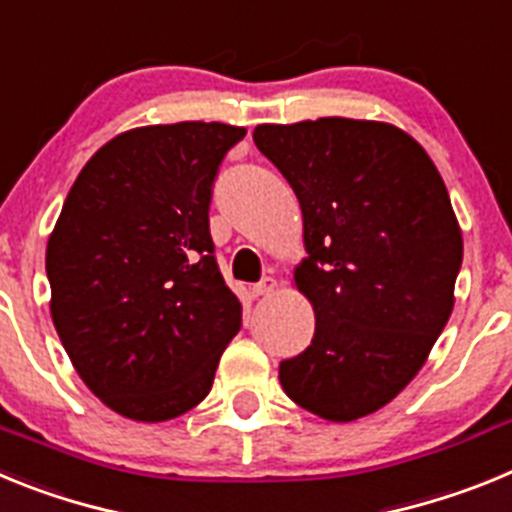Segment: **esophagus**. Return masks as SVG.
Segmentation results:
<instances>
[{"label": "esophagus", "instance_id": "1", "mask_svg": "<svg viewBox=\"0 0 512 512\" xmlns=\"http://www.w3.org/2000/svg\"><path fill=\"white\" fill-rule=\"evenodd\" d=\"M274 289H277V279H274V277H264L259 284H253L251 295L253 297H266V295H271Z\"/></svg>", "mask_w": 512, "mask_h": 512}]
</instances>
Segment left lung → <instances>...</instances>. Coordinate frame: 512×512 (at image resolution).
Returning <instances> with one entry per match:
<instances>
[{"label": "left lung", "instance_id": "8db88e82", "mask_svg": "<svg viewBox=\"0 0 512 512\" xmlns=\"http://www.w3.org/2000/svg\"><path fill=\"white\" fill-rule=\"evenodd\" d=\"M253 143L302 210L292 284L315 336L279 364L289 400L351 423L395 400L454 310L464 241L431 156L397 125L318 117L256 125Z\"/></svg>", "mask_w": 512, "mask_h": 512}]
</instances>
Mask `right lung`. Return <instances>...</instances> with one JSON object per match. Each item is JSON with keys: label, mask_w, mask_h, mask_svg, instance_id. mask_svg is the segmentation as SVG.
I'll list each match as a JSON object with an SVG mask.
<instances>
[{"label": "right lung", "mask_w": 512, "mask_h": 512, "mask_svg": "<svg viewBox=\"0 0 512 512\" xmlns=\"http://www.w3.org/2000/svg\"><path fill=\"white\" fill-rule=\"evenodd\" d=\"M246 128L146 125L107 140L76 176L45 271L76 374L117 415L179 418L207 397L241 300L212 256V179Z\"/></svg>", "instance_id": "add662e5"}]
</instances>
